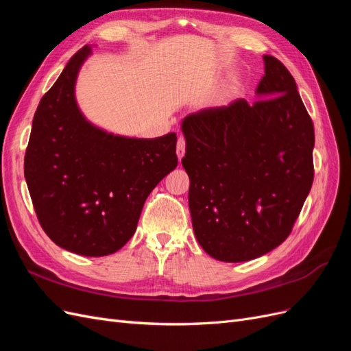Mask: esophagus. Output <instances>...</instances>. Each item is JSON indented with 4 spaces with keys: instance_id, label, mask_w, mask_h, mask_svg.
<instances>
[{
    "instance_id": "esophagus-1",
    "label": "esophagus",
    "mask_w": 351,
    "mask_h": 351,
    "mask_svg": "<svg viewBox=\"0 0 351 351\" xmlns=\"http://www.w3.org/2000/svg\"><path fill=\"white\" fill-rule=\"evenodd\" d=\"M186 154V141L183 137H180L178 142H177V156H178V161H182V158Z\"/></svg>"
}]
</instances>
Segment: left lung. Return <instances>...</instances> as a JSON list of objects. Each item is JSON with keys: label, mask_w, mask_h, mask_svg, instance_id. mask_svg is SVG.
I'll return each instance as SVG.
<instances>
[{"label": "left lung", "mask_w": 351, "mask_h": 351, "mask_svg": "<svg viewBox=\"0 0 351 351\" xmlns=\"http://www.w3.org/2000/svg\"><path fill=\"white\" fill-rule=\"evenodd\" d=\"M256 102L182 121L195 236L209 256L246 262L289 237L313 183V123L282 62L263 56Z\"/></svg>", "instance_id": "8db88e82"}]
</instances>
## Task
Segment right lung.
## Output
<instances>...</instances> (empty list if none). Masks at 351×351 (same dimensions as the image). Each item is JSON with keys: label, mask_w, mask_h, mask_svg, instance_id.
Returning <instances> with one entry per match:
<instances>
[{"label": "right lung", "mask_w": 351, "mask_h": 351, "mask_svg": "<svg viewBox=\"0 0 351 351\" xmlns=\"http://www.w3.org/2000/svg\"><path fill=\"white\" fill-rule=\"evenodd\" d=\"M90 56V45L79 49L42 97L25 178L47 236L69 252L98 258L133 237L146 197L177 167V136L137 139L92 124L76 101L79 71Z\"/></svg>", "instance_id": "obj_1"}]
</instances>
